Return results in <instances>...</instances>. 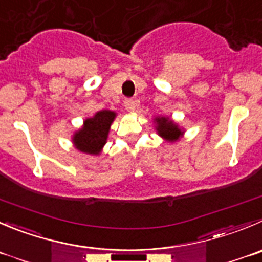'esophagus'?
<instances>
[{"instance_id": "obj_1", "label": "esophagus", "mask_w": 262, "mask_h": 262, "mask_svg": "<svg viewBox=\"0 0 262 262\" xmlns=\"http://www.w3.org/2000/svg\"><path fill=\"white\" fill-rule=\"evenodd\" d=\"M123 104H124V108H126L128 112H134L135 111L136 105H138V103H136L134 99H126V100L123 101Z\"/></svg>"}]
</instances>
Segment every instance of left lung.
Listing matches in <instances>:
<instances>
[{
  "mask_svg": "<svg viewBox=\"0 0 262 262\" xmlns=\"http://www.w3.org/2000/svg\"><path fill=\"white\" fill-rule=\"evenodd\" d=\"M157 123H158V127H157L158 134L168 141L178 140L179 136L181 135L180 128H178V126L173 124L172 121H168V118H157Z\"/></svg>",
  "mask_w": 262,
  "mask_h": 262,
  "instance_id": "obj_1",
  "label": "left lung"
}]
</instances>
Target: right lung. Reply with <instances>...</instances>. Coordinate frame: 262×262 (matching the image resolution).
<instances>
[{"mask_svg":"<svg viewBox=\"0 0 262 262\" xmlns=\"http://www.w3.org/2000/svg\"><path fill=\"white\" fill-rule=\"evenodd\" d=\"M116 113L111 111H101L95 117L84 121L83 127L74 135L73 143L77 149L89 154H99L108 138L109 127Z\"/></svg>","mask_w":262,"mask_h":262,"instance_id":"obj_1","label":"right lung"}]
</instances>
